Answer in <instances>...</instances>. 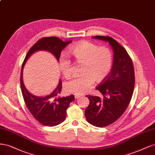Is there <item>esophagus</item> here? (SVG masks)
<instances>
[{
  "label": "esophagus",
  "mask_w": 155,
  "mask_h": 155,
  "mask_svg": "<svg viewBox=\"0 0 155 155\" xmlns=\"http://www.w3.org/2000/svg\"><path fill=\"white\" fill-rule=\"evenodd\" d=\"M82 96V95H78V94H75L74 95V98H75V99H79L80 98H81Z\"/></svg>",
  "instance_id": "esophagus-1"
}]
</instances>
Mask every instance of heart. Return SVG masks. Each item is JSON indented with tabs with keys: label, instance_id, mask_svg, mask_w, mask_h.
<instances>
[{
	"label": "heart",
	"instance_id": "b5f03b06",
	"mask_svg": "<svg viewBox=\"0 0 155 155\" xmlns=\"http://www.w3.org/2000/svg\"><path fill=\"white\" fill-rule=\"evenodd\" d=\"M78 64H82L81 76L75 77L65 85L69 93L82 94L87 92L94 81H102L110 72L113 65V53L106 47H99L93 42L83 41L73 46L69 50ZM59 68L65 78L72 74V63L69 58L62 57L59 60Z\"/></svg>",
	"mask_w": 155,
	"mask_h": 155
}]
</instances>
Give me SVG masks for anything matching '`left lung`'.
<instances>
[{"label": "left lung", "mask_w": 155, "mask_h": 155, "mask_svg": "<svg viewBox=\"0 0 155 155\" xmlns=\"http://www.w3.org/2000/svg\"><path fill=\"white\" fill-rule=\"evenodd\" d=\"M93 38L108 42L113 51L110 73L96 87L104 98L87 95L89 104L85 111L87 121L102 127L117 121L130 103L134 87V71L131 57L126 49L110 37L94 36Z\"/></svg>", "instance_id": "obj_1"}]
</instances>
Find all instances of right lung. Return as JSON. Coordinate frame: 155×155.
I'll return each mask as SVG.
<instances>
[{"mask_svg": "<svg viewBox=\"0 0 155 155\" xmlns=\"http://www.w3.org/2000/svg\"><path fill=\"white\" fill-rule=\"evenodd\" d=\"M72 41L64 42L56 37H44L35 44L28 51L23 62L21 73V86L24 101L29 111L37 121L46 126H55L63 122L66 117V110L69 104L74 101L73 94L61 97L62 81L59 80L56 89L48 95L37 97L29 93L25 87L22 80V71L25 64L31 54L38 51H47L59 61L63 49Z\"/></svg>", "mask_w": 155, "mask_h": 155, "instance_id": "add662e5", "label": "right lung"}]
</instances>
